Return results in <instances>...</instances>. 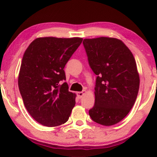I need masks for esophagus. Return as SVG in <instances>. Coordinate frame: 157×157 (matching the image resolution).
Returning a JSON list of instances; mask_svg holds the SVG:
<instances>
[{"mask_svg":"<svg viewBox=\"0 0 157 157\" xmlns=\"http://www.w3.org/2000/svg\"><path fill=\"white\" fill-rule=\"evenodd\" d=\"M86 91H85V90H84V91H80V92H77V97H78L80 99L82 98V96H83L85 94H86Z\"/></svg>","mask_w":157,"mask_h":157,"instance_id":"34e87169","label":"esophagus"}]
</instances>
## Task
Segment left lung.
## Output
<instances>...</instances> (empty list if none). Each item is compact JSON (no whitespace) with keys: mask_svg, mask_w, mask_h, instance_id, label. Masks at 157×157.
<instances>
[{"mask_svg":"<svg viewBox=\"0 0 157 157\" xmlns=\"http://www.w3.org/2000/svg\"><path fill=\"white\" fill-rule=\"evenodd\" d=\"M89 64L97 75L91 120L109 126L118 123L132 109L140 88L134 55L122 41L113 37L84 39Z\"/></svg>","mask_w":157,"mask_h":157,"instance_id":"1","label":"left lung"}]
</instances>
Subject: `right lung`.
Masks as SVG:
<instances>
[{
  "label": "right lung",
  "instance_id": "right-lung-1",
  "mask_svg": "<svg viewBox=\"0 0 157 157\" xmlns=\"http://www.w3.org/2000/svg\"><path fill=\"white\" fill-rule=\"evenodd\" d=\"M82 38L38 37L24 52L18 76L23 103L37 122L47 127L68 121L76 94L68 91L64 67Z\"/></svg>",
  "mask_w": 157,
  "mask_h": 157
}]
</instances>
